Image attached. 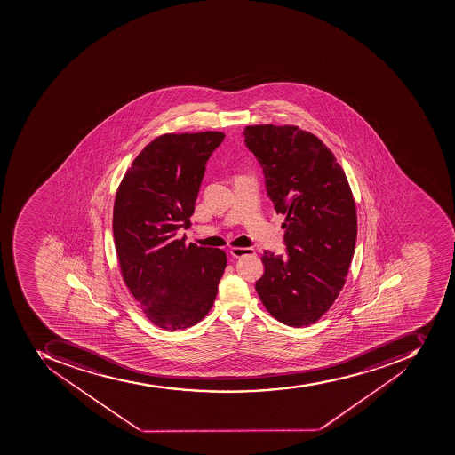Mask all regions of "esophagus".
Returning <instances> with one entry per match:
<instances>
[{
	"instance_id": "esophagus-1",
	"label": "esophagus",
	"mask_w": 455,
	"mask_h": 455,
	"mask_svg": "<svg viewBox=\"0 0 455 455\" xmlns=\"http://www.w3.org/2000/svg\"><path fill=\"white\" fill-rule=\"evenodd\" d=\"M229 253L232 254V258H242L246 254H253L254 251L251 247H232Z\"/></svg>"
}]
</instances>
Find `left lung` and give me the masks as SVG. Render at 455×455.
Returning <instances> with one entry per match:
<instances>
[{
    "label": "left lung",
    "instance_id": "left-lung-1",
    "mask_svg": "<svg viewBox=\"0 0 455 455\" xmlns=\"http://www.w3.org/2000/svg\"><path fill=\"white\" fill-rule=\"evenodd\" d=\"M266 190L283 223L286 254L266 251L256 291L266 310L290 327L317 322L346 283L357 239L350 185L333 152L299 126L244 128Z\"/></svg>",
    "mask_w": 455,
    "mask_h": 455
}]
</instances>
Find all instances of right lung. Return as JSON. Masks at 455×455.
I'll return each mask as SVG.
<instances>
[{
    "mask_svg": "<svg viewBox=\"0 0 455 455\" xmlns=\"http://www.w3.org/2000/svg\"><path fill=\"white\" fill-rule=\"evenodd\" d=\"M225 133H165L143 148L115 196V247L122 277L155 326L188 329L208 315L226 253L176 239L188 229L212 152Z\"/></svg>",
    "mask_w": 455,
    "mask_h": 455,
    "instance_id": "1",
    "label": "right lung"
}]
</instances>
